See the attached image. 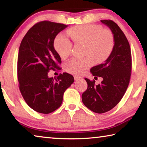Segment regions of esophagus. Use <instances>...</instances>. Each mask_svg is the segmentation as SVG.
I'll return each mask as SVG.
<instances>
[{
  "mask_svg": "<svg viewBox=\"0 0 147 147\" xmlns=\"http://www.w3.org/2000/svg\"><path fill=\"white\" fill-rule=\"evenodd\" d=\"M74 78L75 80H80L82 78V77L79 76H74Z\"/></svg>",
  "mask_w": 147,
  "mask_h": 147,
  "instance_id": "esophagus-1",
  "label": "esophagus"
}]
</instances>
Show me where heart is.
Listing matches in <instances>:
<instances>
[{
    "label": "heart",
    "mask_w": 147,
    "mask_h": 147,
    "mask_svg": "<svg viewBox=\"0 0 147 147\" xmlns=\"http://www.w3.org/2000/svg\"><path fill=\"white\" fill-rule=\"evenodd\" d=\"M68 34L73 40L78 44H85L82 58H73L65 64V69L68 73L81 74L87 69L96 63H100L110 56L114 48V36L108 29H103L100 25L86 24L72 27L68 30ZM54 46L57 53L62 59L70 55L73 43L62 34L54 39Z\"/></svg>",
    "instance_id": "1"
}]
</instances>
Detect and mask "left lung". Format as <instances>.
Returning a JSON list of instances; mask_svg holds the SVG:
<instances>
[{
  "label": "left lung",
  "mask_w": 147,
  "mask_h": 147,
  "mask_svg": "<svg viewBox=\"0 0 147 147\" xmlns=\"http://www.w3.org/2000/svg\"><path fill=\"white\" fill-rule=\"evenodd\" d=\"M113 34L115 44L112 53L104 63L93 67L91 73L102 77L98 85L95 81L85 78L88 88L82 100L84 105L96 113H103L113 109L123 97L130 83L131 71V55L129 42L123 32L111 20H101Z\"/></svg>",
  "instance_id": "obj_1"
}]
</instances>
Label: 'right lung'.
I'll return each mask as SVG.
<instances>
[{"label": "right lung", "mask_w": 147, "mask_h": 147, "mask_svg": "<svg viewBox=\"0 0 147 147\" xmlns=\"http://www.w3.org/2000/svg\"><path fill=\"white\" fill-rule=\"evenodd\" d=\"M66 27L49 21L39 22L27 32L20 45L19 88L26 104L38 113L48 114L58 109L65 91L74 82V77L67 73L55 78L48 76L50 70L61 69V58L54 49V41Z\"/></svg>", "instance_id": "add662e5"}]
</instances>
